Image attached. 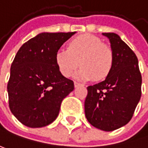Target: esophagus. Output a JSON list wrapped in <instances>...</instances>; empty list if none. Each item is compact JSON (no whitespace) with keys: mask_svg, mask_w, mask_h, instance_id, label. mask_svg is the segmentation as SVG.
Here are the masks:
<instances>
[{"mask_svg":"<svg viewBox=\"0 0 148 148\" xmlns=\"http://www.w3.org/2000/svg\"><path fill=\"white\" fill-rule=\"evenodd\" d=\"M74 85H75V87L77 88V87H79V86H81L82 84L80 83L79 82H74Z\"/></svg>","mask_w":148,"mask_h":148,"instance_id":"1","label":"esophagus"}]
</instances>
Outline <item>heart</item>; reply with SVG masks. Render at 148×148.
Instances as JSON below:
<instances>
[{
    "mask_svg": "<svg viewBox=\"0 0 148 148\" xmlns=\"http://www.w3.org/2000/svg\"><path fill=\"white\" fill-rule=\"evenodd\" d=\"M56 61L60 73L71 77L77 67V77L80 79L104 80L110 74L114 54L111 48L102 43L100 38L91 34L79 35L68 44L67 49H60L56 55Z\"/></svg>",
    "mask_w": 148,
    "mask_h": 148,
    "instance_id": "b5f03b06",
    "label": "heart"
}]
</instances>
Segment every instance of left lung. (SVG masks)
<instances>
[{
    "mask_svg": "<svg viewBox=\"0 0 148 148\" xmlns=\"http://www.w3.org/2000/svg\"><path fill=\"white\" fill-rule=\"evenodd\" d=\"M110 39L114 63L106 79L88 86L85 99V115L90 124L111 132L132 120L142 96V75L138 60L119 35L103 33Z\"/></svg>",
    "mask_w": 148,
    "mask_h": 148,
    "instance_id": "8db88e82",
    "label": "left lung"
}]
</instances>
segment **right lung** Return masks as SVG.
Wrapping results in <instances>:
<instances>
[{
    "mask_svg": "<svg viewBox=\"0 0 148 148\" xmlns=\"http://www.w3.org/2000/svg\"><path fill=\"white\" fill-rule=\"evenodd\" d=\"M75 33H42L17 51L7 83L8 103L24 125L38 128L52 123L62 100L74 89L73 81L60 73L56 55Z\"/></svg>",
    "mask_w": 148,
    "mask_h": 148,
    "instance_id": "obj_1",
    "label": "right lung"
}]
</instances>
